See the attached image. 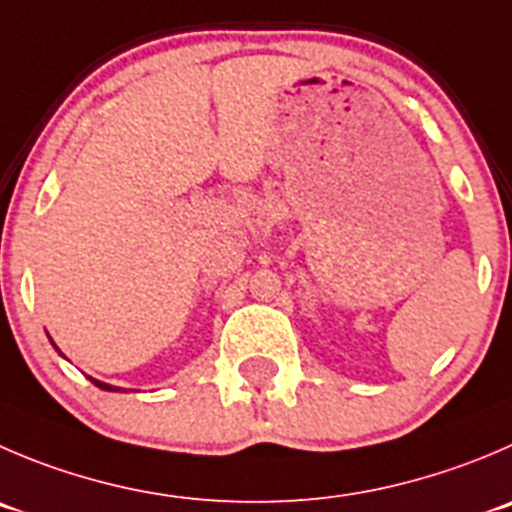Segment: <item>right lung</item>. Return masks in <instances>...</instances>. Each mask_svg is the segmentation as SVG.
I'll return each instance as SVG.
<instances>
[{
    "label": "right lung",
    "instance_id": "add662e5",
    "mask_svg": "<svg viewBox=\"0 0 512 512\" xmlns=\"http://www.w3.org/2000/svg\"><path fill=\"white\" fill-rule=\"evenodd\" d=\"M57 349V347H55ZM57 352H60V349H57ZM92 379V377H90ZM92 382H95V387H100V389H107V392H118V387H113V384H105V382H100V379H92Z\"/></svg>",
    "mask_w": 512,
    "mask_h": 512
}]
</instances>
